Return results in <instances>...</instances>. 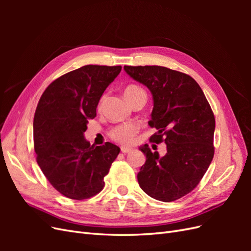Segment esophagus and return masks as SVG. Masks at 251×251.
Listing matches in <instances>:
<instances>
[{
  "mask_svg": "<svg viewBox=\"0 0 251 251\" xmlns=\"http://www.w3.org/2000/svg\"><path fill=\"white\" fill-rule=\"evenodd\" d=\"M131 151H132V149H131V148H127V147H121V153L127 154V153H130Z\"/></svg>",
  "mask_w": 251,
  "mask_h": 251,
  "instance_id": "1",
  "label": "esophagus"
}]
</instances>
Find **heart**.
<instances>
[{
    "label": "heart",
    "mask_w": 251,
    "mask_h": 251,
    "mask_svg": "<svg viewBox=\"0 0 251 251\" xmlns=\"http://www.w3.org/2000/svg\"><path fill=\"white\" fill-rule=\"evenodd\" d=\"M143 92L144 91L141 88L131 85L126 88L125 96L126 98H131L135 95L143 93ZM104 98L105 96H102L100 98V102H98V108L100 109L102 107ZM138 130H139L138 126H136L135 124H125V125H120V126H117L116 127H114L110 133V136L112 137V139L121 144H131L133 142L134 136L138 133Z\"/></svg>",
    "instance_id": "heart-1"
}]
</instances>
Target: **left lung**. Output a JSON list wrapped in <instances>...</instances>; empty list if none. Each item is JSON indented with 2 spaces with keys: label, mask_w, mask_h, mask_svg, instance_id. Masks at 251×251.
I'll return each instance as SVG.
<instances>
[{
  "label": "left lung",
  "mask_w": 251,
  "mask_h": 251,
  "mask_svg": "<svg viewBox=\"0 0 251 251\" xmlns=\"http://www.w3.org/2000/svg\"><path fill=\"white\" fill-rule=\"evenodd\" d=\"M130 76L148 87L154 108L151 142L166 144V154L139 150L147 160L137 175L142 191L151 198L172 202L199 184L214 158L216 121L202 89L189 75L161 66H125Z\"/></svg>",
  "instance_id": "left-lung-1"
}]
</instances>
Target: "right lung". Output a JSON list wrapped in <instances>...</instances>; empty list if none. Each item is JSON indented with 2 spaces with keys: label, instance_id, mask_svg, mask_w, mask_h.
<instances>
[{
  "label": "right lung",
  "instance_id": "right-lung-1",
  "mask_svg": "<svg viewBox=\"0 0 251 251\" xmlns=\"http://www.w3.org/2000/svg\"><path fill=\"white\" fill-rule=\"evenodd\" d=\"M121 66L87 65L53 80L40 98L33 119L36 161L57 192L74 200L89 199L104 186L103 178L120 149L96 147L83 138L89 119Z\"/></svg>",
  "mask_w": 251,
  "mask_h": 251
}]
</instances>
